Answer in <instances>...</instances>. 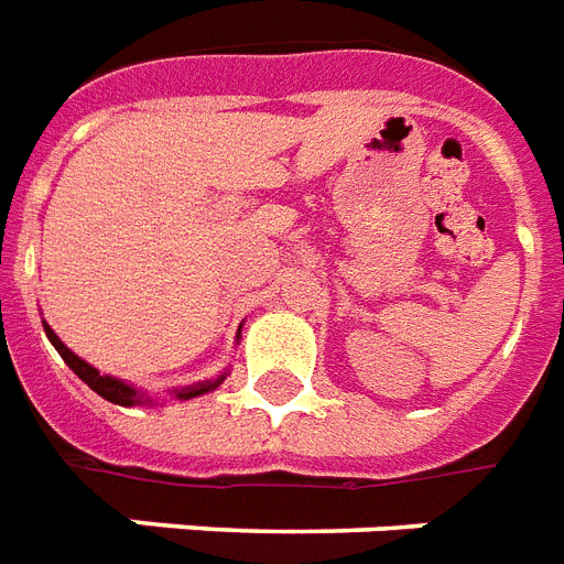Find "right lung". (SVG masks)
I'll list each match as a JSON object with an SVG mask.
<instances>
[{"label": "right lung", "instance_id": "1", "mask_svg": "<svg viewBox=\"0 0 564 564\" xmlns=\"http://www.w3.org/2000/svg\"><path fill=\"white\" fill-rule=\"evenodd\" d=\"M43 328H46V337L52 340L54 349H57V352H61V358L66 360V367H69L72 372H75V376H78L80 381L89 387V390H96L101 399H107V402H112V404H121V408H133V404L151 402L145 393H139L137 387H130L128 381H119V378H112V376H101L96 367H89L87 360L78 358V355L72 352L69 346L63 344L61 337L54 335L46 323H43ZM224 378H227V372H224L220 378H212V381H197V384L180 387V390H174V395L186 402V399H195V395H204V393H209V390H215V387H218Z\"/></svg>", "mask_w": 564, "mask_h": 564}]
</instances>
